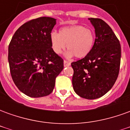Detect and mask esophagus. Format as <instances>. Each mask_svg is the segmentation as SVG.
Returning <instances> with one entry per match:
<instances>
[{
  "mask_svg": "<svg viewBox=\"0 0 130 130\" xmlns=\"http://www.w3.org/2000/svg\"><path fill=\"white\" fill-rule=\"evenodd\" d=\"M71 65V63L70 62H68L67 60H64V66L65 67H68Z\"/></svg>",
  "mask_w": 130,
  "mask_h": 130,
  "instance_id": "34e87169",
  "label": "esophagus"
}]
</instances>
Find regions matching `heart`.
I'll return each instance as SVG.
<instances>
[{
  "label": "heart",
  "mask_w": 130,
  "mask_h": 130,
  "mask_svg": "<svg viewBox=\"0 0 130 130\" xmlns=\"http://www.w3.org/2000/svg\"><path fill=\"white\" fill-rule=\"evenodd\" d=\"M50 42L56 54H61L67 44L69 51L66 56H75L77 58H82L88 55L93 48L94 34L90 29L79 25L63 27L59 33L56 31L51 32Z\"/></svg>",
  "instance_id": "b5f03b06"
}]
</instances>
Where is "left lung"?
Wrapping results in <instances>:
<instances>
[{"label":"left lung","instance_id":"1","mask_svg":"<svg viewBox=\"0 0 130 130\" xmlns=\"http://www.w3.org/2000/svg\"><path fill=\"white\" fill-rule=\"evenodd\" d=\"M88 19L95 32L93 48L88 55L71 65L74 92L83 98L94 100L105 95L114 85L120 70L121 47L105 21L97 18Z\"/></svg>","mask_w":130,"mask_h":130}]
</instances>
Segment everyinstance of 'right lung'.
Returning <instances> with one entry per match:
<instances>
[{
	"label": "right lung",
	"instance_id": "right-lung-1",
	"mask_svg": "<svg viewBox=\"0 0 130 130\" xmlns=\"http://www.w3.org/2000/svg\"><path fill=\"white\" fill-rule=\"evenodd\" d=\"M56 19L43 17L23 24L8 47V62L14 83L31 98L52 93L63 60L51 48L50 34Z\"/></svg>",
	"mask_w": 130,
	"mask_h": 130
}]
</instances>
